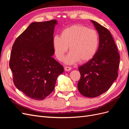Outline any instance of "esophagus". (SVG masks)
<instances>
[{
	"label": "esophagus",
	"mask_w": 129,
	"mask_h": 129,
	"mask_svg": "<svg viewBox=\"0 0 129 129\" xmlns=\"http://www.w3.org/2000/svg\"><path fill=\"white\" fill-rule=\"evenodd\" d=\"M64 70L66 71L67 72H69L70 71H71L72 70V68L70 67H67V66H66V67H64Z\"/></svg>",
	"instance_id": "1"
}]
</instances>
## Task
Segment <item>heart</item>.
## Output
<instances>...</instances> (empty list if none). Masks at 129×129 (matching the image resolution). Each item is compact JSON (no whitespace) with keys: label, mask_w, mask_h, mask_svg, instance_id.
Returning a JSON list of instances; mask_svg holds the SVG:
<instances>
[{"label":"heart","mask_w":129,"mask_h":129,"mask_svg":"<svg viewBox=\"0 0 129 129\" xmlns=\"http://www.w3.org/2000/svg\"><path fill=\"white\" fill-rule=\"evenodd\" d=\"M99 46L96 31L82 25H73L63 29L61 36L53 38V47L57 59L62 61L68 47L71 52L64 59L66 64H72L79 61L84 63L94 57Z\"/></svg>","instance_id":"obj_1"}]
</instances>
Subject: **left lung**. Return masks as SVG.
Masks as SVG:
<instances>
[{
    "label": "left lung",
    "mask_w": 129,
    "mask_h": 129,
    "mask_svg": "<svg viewBox=\"0 0 129 129\" xmlns=\"http://www.w3.org/2000/svg\"><path fill=\"white\" fill-rule=\"evenodd\" d=\"M90 21L99 34V46L93 58L79 67L81 78L77 88L83 96L96 97L106 92L117 78L120 57L109 30Z\"/></svg>",
    "instance_id": "8db88e82"
}]
</instances>
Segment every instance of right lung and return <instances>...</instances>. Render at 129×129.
Masks as SVG:
<instances>
[{
  "label": "right lung",
  "instance_id": "add662e5",
  "mask_svg": "<svg viewBox=\"0 0 129 129\" xmlns=\"http://www.w3.org/2000/svg\"><path fill=\"white\" fill-rule=\"evenodd\" d=\"M56 20L31 23L12 49L10 67L15 87L29 98L44 100L54 90L63 66L53 57Z\"/></svg>",
  "mask_w": 129,
  "mask_h": 129
}]
</instances>
